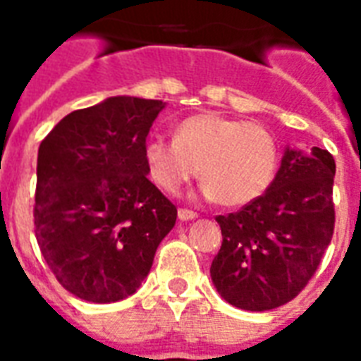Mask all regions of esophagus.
<instances>
[{
  "label": "esophagus",
  "instance_id": "34e87169",
  "mask_svg": "<svg viewBox=\"0 0 361 361\" xmlns=\"http://www.w3.org/2000/svg\"><path fill=\"white\" fill-rule=\"evenodd\" d=\"M177 215L180 221H194V219H197V213H194L190 209H178Z\"/></svg>",
  "mask_w": 361,
  "mask_h": 361
}]
</instances>
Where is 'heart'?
Masks as SVG:
<instances>
[{
	"label": "heart",
	"instance_id": "1",
	"mask_svg": "<svg viewBox=\"0 0 361 361\" xmlns=\"http://www.w3.org/2000/svg\"><path fill=\"white\" fill-rule=\"evenodd\" d=\"M142 154L159 190L175 194L200 175L203 196L224 207L257 202L278 169V142L267 127L216 112L178 121L173 140L150 137Z\"/></svg>",
	"mask_w": 361,
	"mask_h": 361
}]
</instances>
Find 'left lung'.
<instances>
[{"label":"left lung","mask_w":361,"mask_h":361,"mask_svg":"<svg viewBox=\"0 0 361 361\" xmlns=\"http://www.w3.org/2000/svg\"><path fill=\"white\" fill-rule=\"evenodd\" d=\"M333 177L327 150L286 146L268 190L238 213L216 216L222 245L211 280L222 299L262 312L302 291L331 242Z\"/></svg>","instance_id":"left-lung-1"}]
</instances>
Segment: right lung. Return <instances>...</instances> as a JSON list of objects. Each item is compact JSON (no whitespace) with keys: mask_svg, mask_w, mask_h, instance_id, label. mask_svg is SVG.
I'll return each mask as SVG.
<instances>
[{"mask_svg":"<svg viewBox=\"0 0 361 361\" xmlns=\"http://www.w3.org/2000/svg\"><path fill=\"white\" fill-rule=\"evenodd\" d=\"M161 100L110 97L62 118L37 150V245L61 286L89 302L133 295L177 207L148 180L146 137Z\"/></svg>","mask_w":361,"mask_h":361,"instance_id":"add662e5","label":"right lung"}]
</instances>
